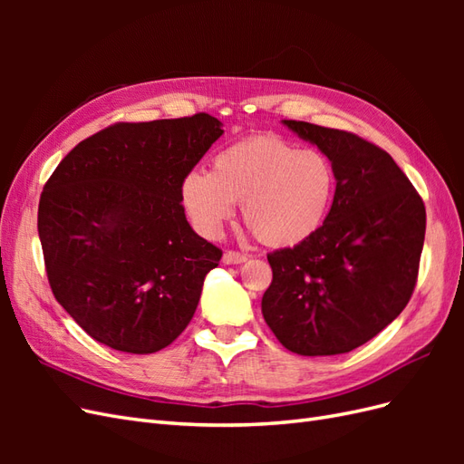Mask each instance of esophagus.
Listing matches in <instances>:
<instances>
[{"instance_id": "1", "label": "esophagus", "mask_w": 464, "mask_h": 464, "mask_svg": "<svg viewBox=\"0 0 464 464\" xmlns=\"http://www.w3.org/2000/svg\"><path fill=\"white\" fill-rule=\"evenodd\" d=\"M244 261H247V257L244 254H237V251H224L222 256L224 265H240Z\"/></svg>"}]
</instances>
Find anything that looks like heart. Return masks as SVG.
<instances>
[{"label":"heart","mask_w":464,"mask_h":464,"mask_svg":"<svg viewBox=\"0 0 464 464\" xmlns=\"http://www.w3.org/2000/svg\"><path fill=\"white\" fill-rule=\"evenodd\" d=\"M336 170L327 154L298 149L275 135H254L220 149L213 170H191L179 201L193 228L213 240L240 203L242 217L271 247H294L325 224L336 195Z\"/></svg>","instance_id":"heart-1"}]
</instances>
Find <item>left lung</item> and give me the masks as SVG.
I'll list each match as a JSON object with an SVG mask.
<instances>
[{
	"mask_svg": "<svg viewBox=\"0 0 464 464\" xmlns=\"http://www.w3.org/2000/svg\"><path fill=\"white\" fill-rule=\"evenodd\" d=\"M283 125L327 154L339 186L314 237L266 256L273 283L261 312L290 353L344 354L382 333L409 304L426 208L383 149L307 121Z\"/></svg>",
	"mask_w": 464,
	"mask_h": 464,
	"instance_id": "1",
	"label": "left lung"
}]
</instances>
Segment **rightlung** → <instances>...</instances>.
<instances>
[{
	"instance_id": "add662e5",
	"label": "right lung",
	"mask_w": 464,
	"mask_h": 464,
	"mask_svg": "<svg viewBox=\"0 0 464 464\" xmlns=\"http://www.w3.org/2000/svg\"><path fill=\"white\" fill-rule=\"evenodd\" d=\"M222 133L208 114L116 123L53 170L38 205L46 273L94 341L152 354L188 327L222 251L189 227L179 184Z\"/></svg>"
}]
</instances>
